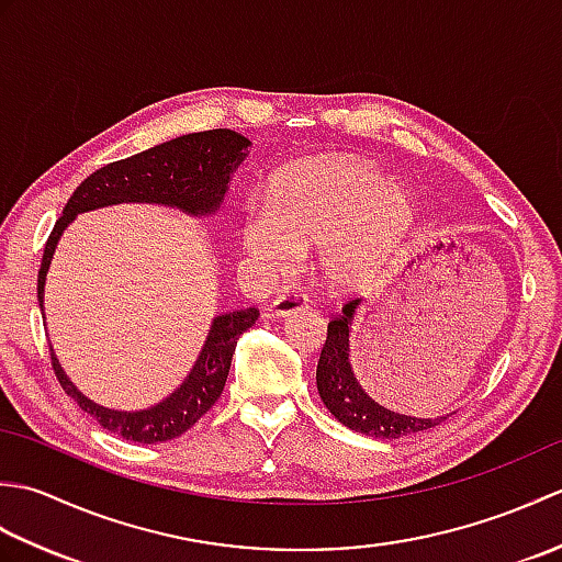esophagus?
I'll return each instance as SVG.
<instances>
[{
    "mask_svg": "<svg viewBox=\"0 0 562 562\" xmlns=\"http://www.w3.org/2000/svg\"><path fill=\"white\" fill-rule=\"evenodd\" d=\"M308 304V300L304 294L300 292H282L274 296V300L270 302L268 306V316L272 318H282V316H290L294 312H300V308H304Z\"/></svg>",
    "mask_w": 562,
    "mask_h": 562,
    "instance_id": "obj_1",
    "label": "esophagus"
}]
</instances>
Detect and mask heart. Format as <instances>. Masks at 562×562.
Segmentation results:
<instances>
[{"mask_svg":"<svg viewBox=\"0 0 562 562\" xmlns=\"http://www.w3.org/2000/svg\"><path fill=\"white\" fill-rule=\"evenodd\" d=\"M411 217V198L386 173L362 159L333 157L274 173L266 210L244 214L238 238L266 274L292 270L302 250L318 244L326 278L357 288L386 266Z\"/></svg>","mask_w":562,"mask_h":562,"instance_id":"b5f03b06","label":"heart"}]
</instances>
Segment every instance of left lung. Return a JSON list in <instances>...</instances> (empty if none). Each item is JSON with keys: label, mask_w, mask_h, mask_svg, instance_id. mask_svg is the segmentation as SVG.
Instances as JSON below:
<instances>
[{"label": "left lung", "mask_w": 562, "mask_h": 562, "mask_svg": "<svg viewBox=\"0 0 562 562\" xmlns=\"http://www.w3.org/2000/svg\"><path fill=\"white\" fill-rule=\"evenodd\" d=\"M357 304L360 300L345 304L342 314L333 316L328 324L326 345L321 350L316 369L321 401L345 427L369 437L398 439L439 425L445 417H415L384 408L374 398H369L360 381L355 379L350 367V324Z\"/></svg>", "instance_id": "obj_1"}]
</instances>
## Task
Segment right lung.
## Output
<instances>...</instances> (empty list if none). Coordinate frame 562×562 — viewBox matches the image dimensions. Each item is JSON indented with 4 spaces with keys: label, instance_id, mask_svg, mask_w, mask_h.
Segmentation results:
<instances>
[{
    "label": "right lung",
    "instance_id": "1",
    "mask_svg": "<svg viewBox=\"0 0 562 562\" xmlns=\"http://www.w3.org/2000/svg\"><path fill=\"white\" fill-rule=\"evenodd\" d=\"M248 145L250 142L244 135L234 133V130H205V133H193L164 142V145L139 151L135 157L105 164L83 178L67 200L63 217L55 222L45 241L38 270V304L43 306L45 274L47 268H50L57 238L63 236L65 226L79 212L115 205V202H161V205L181 207L190 214L214 212L224 200L229 173L246 157L244 149ZM258 316V308L248 306L214 318L205 348H202L193 372L188 374L183 386L176 389L159 405L139 413L111 411L89 401L65 376L63 367H59L57 357L53 355V348L50 360L59 386L103 429L123 439L139 441V445H157V441L181 437L222 396L226 376H229L236 340L244 330L256 324Z\"/></svg>",
    "mask_w": 562,
    "mask_h": 562
}]
</instances>
